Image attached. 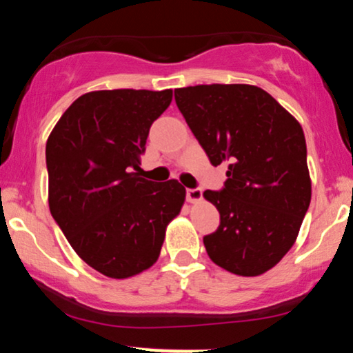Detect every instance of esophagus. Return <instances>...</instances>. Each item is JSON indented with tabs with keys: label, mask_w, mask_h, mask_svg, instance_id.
I'll list each match as a JSON object with an SVG mask.
<instances>
[{
	"label": "esophagus",
	"mask_w": 353,
	"mask_h": 353,
	"mask_svg": "<svg viewBox=\"0 0 353 353\" xmlns=\"http://www.w3.org/2000/svg\"><path fill=\"white\" fill-rule=\"evenodd\" d=\"M185 199H188V202H199L202 199V189H185Z\"/></svg>",
	"instance_id": "esophagus-1"
}]
</instances>
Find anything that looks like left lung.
<instances>
[{
  "mask_svg": "<svg viewBox=\"0 0 353 353\" xmlns=\"http://www.w3.org/2000/svg\"><path fill=\"white\" fill-rule=\"evenodd\" d=\"M174 98L210 164H228L205 190L221 224L204 237L214 264L254 277L289 252L310 204L305 136L269 92L249 84L179 88Z\"/></svg>",
  "mask_w": 353,
  "mask_h": 353,
  "instance_id": "8db88e82",
  "label": "left lung"
}]
</instances>
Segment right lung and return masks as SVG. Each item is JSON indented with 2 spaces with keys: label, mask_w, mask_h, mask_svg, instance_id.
I'll return each mask as SVG.
<instances>
[{
  "label": "right lung",
  "mask_w": 353,
  "mask_h": 353,
  "mask_svg": "<svg viewBox=\"0 0 353 353\" xmlns=\"http://www.w3.org/2000/svg\"><path fill=\"white\" fill-rule=\"evenodd\" d=\"M171 89L92 91L66 109L46 143L51 216L76 254L111 279L149 269L185 189L134 172Z\"/></svg>",
  "instance_id": "1"
}]
</instances>
